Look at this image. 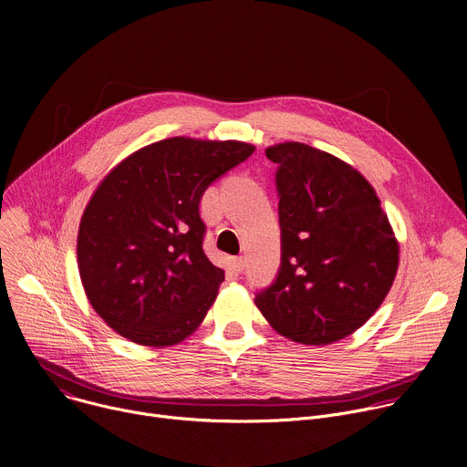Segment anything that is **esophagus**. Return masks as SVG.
<instances>
[{"instance_id": "1", "label": "esophagus", "mask_w": 467, "mask_h": 467, "mask_svg": "<svg viewBox=\"0 0 467 467\" xmlns=\"http://www.w3.org/2000/svg\"><path fill=\"white\" fill-rule=\"evenodd\" d=\"M233 268L240 274V272H244V268H245V258L244 256H236V258H233Z\"/></svg>"}]
</instances>
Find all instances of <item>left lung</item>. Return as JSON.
Segmentation results:
<instances>
[{"mask_svg": "<svg viewBox=\"0 0 467 467\" xmlns=\"http://www.w3.org/2000/svg\"><path fill=\"white\" fill-rule=\"evenodd\" d=\"M265 157L277 164L281 265L254 303L294 342L342 340L375 314L395 279L388 218L371 184L340 159L299 142Z\"/></svg>", "mask_w": 467, "mask_h": 467, "instance_id": "8db88e82", "label": "left lung"}]
</instances>
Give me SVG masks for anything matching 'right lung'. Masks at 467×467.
<instances>
[{
  "label": "right lung",
  "instance_id": "add662e5",
  "mask_svg": "<svg viewBox=\"0 0 467 467\" xmlns=\"http://www.w3.org/2000/svg\"><path fill=\"white\" fill-rule=\"evenodd\" d=\"M253 151L234 140L166 139L98 186L81 218L78 262L90 305L118 335L166 348L203 321L225 275L203 251L199 202Z\"/></svg>",
  "mask_w": 467,
  "mask_h": 467
}]
</instances>
